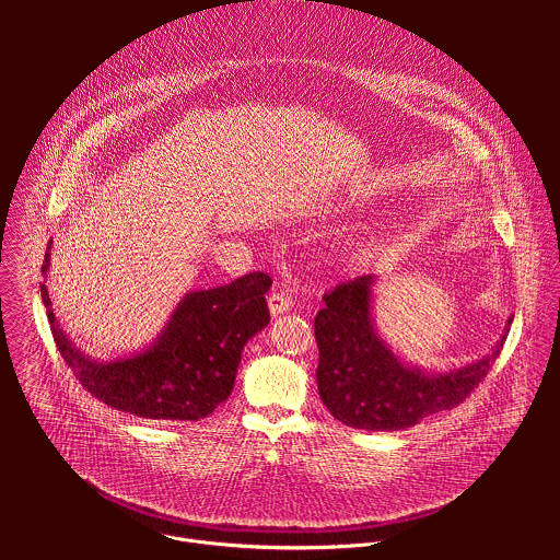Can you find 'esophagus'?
Returning <instances> with one entry per match:
<instances>
[{
  "label": "esophagus",
  "instance_id": "esophagus-1",
  "mask_svg": "<svg viewBox=\"0 0 560 560\" xmlns=\"http://www.w3.org/2000/svg\"><path fill=\"white\" fill-rule=\"evenodd\" d=\"M267 304H269V313H271V317H280V315H284V313H289V311H291L293 300H291V298H289V293H284L282 289H273V293L269 295Z\"/></svg>",
  "mask_w": 560,
  "mask_h": 560
}]
</instances>
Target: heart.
<instances>
[{"label":"heart","mask_w":560,"mask_h":560,"mask_svg":"<svg viewBox=\"0 0 560 560\" xmlns=\"http://www.w3.org/2000/svg\"><path fill=\"white\" fill-rule=\"evenodd\" d=\"M338 252H340V258H342V260H351V258L355 256V252L351 254V249H345V247H340Z\"/></svg>","instance_id":"1"}]
</instances>
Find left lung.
Here are the masks:
<instances>
[{
    "label": "left lung",
    "instance_id": "obj_1",
    "mask_svg": "<svg viewBox=\"0 0 560 560\" xmlns=\"http://www.w3.org/2000/svg\"><path fill=\"white\" fill-rule=\"evenodd\" d=\"M377 276H362L327 293L315 319L317 384L323 405L347 427L402 431L466 399L500 355L513 319L479 360L446 373L405 362L375 320Z\"/></svg>",
    "mask_w": 560,
    "mask_h": 560
}]
</instances>
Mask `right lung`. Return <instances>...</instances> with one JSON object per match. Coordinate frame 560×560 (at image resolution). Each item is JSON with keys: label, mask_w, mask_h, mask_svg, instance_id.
Listing matches in <instances>:
<instances>
[{"label": "right lung", "mask_w": 560, "mask_h": 560, "mask_svg": "<svg viewBox=\"0 0 560 560\" xmlns=\"http://www.w3.org/2000/svg\"><path fill=\"white\" fill-rule=\"evenodd\" d=\"M51 243L43 260L49 271ZM267 273L183 295L151 345L116 360H94L62 329L40 284L54 340L81 386L105 405L151 420H200L231 397L245 342L269 323Z\"/></svg>", "instance_id": "add662e5"}]
</instances>
